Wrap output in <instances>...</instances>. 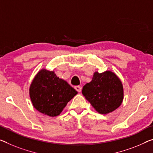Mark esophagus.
I'll return each instance as SVG.
<instances>
[{
    "instance_id": "34e87169",
    "label": "esophagus",
    "mask_w": 153,
    "mask_h": 153,
    "mask_svg": "<svg viewBox=\"0 0 153 153\" xmlns=\"http://www.w3.org/2000/svg\"><path fill=\"white\" fill-rule=\"evenodd\" d=\"M74 89H75V90H76L77 91H78V92H81V86H79V85L75 86V87H74Z\"/></svg>"
}]
</instances>
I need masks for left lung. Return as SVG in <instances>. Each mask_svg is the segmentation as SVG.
Instances as JSON below:
<instances>
[{"mask_svg": "<svg viewBox=\"0 0 153 153\" xmlns=\"http://www.w3.org/2000/svg\"><path fill=\"white\" fill-rule=\"evenodd\" d=\"M82 94L101 114L114 111L120 106L124 98L120 79L109 70L102 73L95 72L91 81L83 86Z\"/></svg>", "mask_w": 153, "mask_h": 153, "instance_id": "left-lung-1", "label": "left lung"}]
</instances>
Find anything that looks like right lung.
Wrapping results in <instances>:
<instances>
[{
	"mask_svg": "<svg viewBox=\"0 0 153 153\" xmlns=\"http://www.w3.org/2000/svg\"><path fill=\"white\" fill-rule=\"evenodd\" d=\"M77 91L54 71L42 69L29 88L32 104L37 111L47 116H59Z\"/></svg>",
	"mask_w": 153,
	"mask_h": 153,
	"instance_id": "add662e5",
	"label": "right lung"
}]
</instances>
